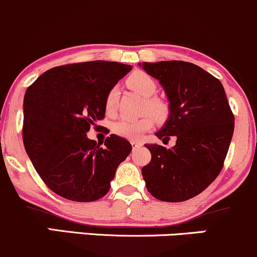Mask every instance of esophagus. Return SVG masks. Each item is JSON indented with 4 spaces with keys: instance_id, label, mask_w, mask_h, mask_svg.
<instances>
[{
    "instance_id": "1",
    "label": "esophagus",
    "mask_w": 257,
    "mask_h": 257,
    "mask_svg": "<svg viewBox=\"0 0 257 257\" xmlns=\"http://www.w3.org/2000/svg\"><path fill=\"white\" fill-rule=\"evenodd\" d=\"M131 144L133 145V149H137V148H139V146H142V143L137 142V140H132Z\"/></svg>"
}]
</instances>
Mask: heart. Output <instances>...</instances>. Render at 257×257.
<instances>
[{"instance_id": "1", "label": "heart", "mask_w": 257, "mask_h": 257, "mask_svg": "<svg viewBox=\"0 0 257 257\" xmlns=\"http://www.w3.org/2000/svg\"><path fill=\"white\" fill-rule=\"evenodd\" d=\"M128 85L134 90V91L139 92L140 95L145 97H150L156 92V83L150 75L146 73L138 72L135 74L131 75L128 79ZM118 98V87L114 86L107 94L105 100V107L107 112H112L114 109L115 103H117ZM146 109L151 112L156 118H162L165 114V107L156 98H148L146 100ZM154 125V118L150 114H145L140 118H134V119H129V118H122V119L117 120L112 125V131L115 135L120 138H125L129 140H139L144 134L148 131H150Z\"/></svg>"}]
</instances>
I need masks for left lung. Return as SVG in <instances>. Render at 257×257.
I'll list each match as a JSON object with an SVG mask.
<instances>
[{"label": "left lung", "mask_w": 257, "mask_h": 257, "mask_svg": "<svg viewBox=\"0 0 257 257\" xmlns=\"http://www.w3.org/2000/svg\"><path fill=\"white\" fill-rule=\"evenodd\" d=\"M170 101V115L156 133L162 142L177 139L172 149L145 145L151 161L142 170L149 193L166 202L199 195L223 168L234 132V115L218 79L183 61L143 62Z\"/></svg>", "instance_id": "left-lung-1"}]
</instances>
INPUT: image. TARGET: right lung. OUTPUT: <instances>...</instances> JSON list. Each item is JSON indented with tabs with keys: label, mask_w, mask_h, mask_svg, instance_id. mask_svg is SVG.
<instances>
[{
	"label": "right lung",
	"mask_w": 257,
	"mask_h": 257,
	"mask_svg": "<svg viewBox=\"0 0 257 257\" xmlns=\"http://www.w3.org/2000/svg\"><path fill=\"white\" fill-rule=\"evenodd\" d=\"M131 69L106 61L66 64L45 72L25 91V151L57 195L90 202L108 193L132 145L111 134L101 148L86 133L105 117L107 94Z\"/></svg>",
	"instance_id": "obj_1"
}]
</instances>
